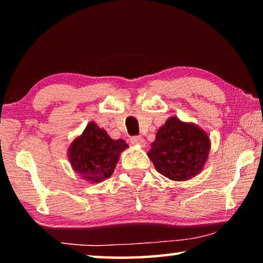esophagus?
Here are the masks:
<instances>
[{
  "mask_svg": "<svg viewBox=\"0 0 263 263\" xmlns=\"http://www.w3.org/2000/svg\"><path fill=\"white\" fill-rule=\"evenodd\" d=\"M130 141H131V144L132 145H137V146H141V147H144L145 146V140L142 139L141 137H132L131 139H130Z\"/></svg>",
  "mask_w": 263,
  "mask_h": 263,
  "instance_id": "34e87169",
  "label": "esophagus"
}]
</instances>
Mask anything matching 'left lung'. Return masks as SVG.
Returning <instances> with one entry per match:
<instances>
[{"label": "left lung", "mask_w": 263, "mask_h": 263, "mask_svg": "<svg viewBox=\"0 0 263 263\" xmlns=\"http://www.w3.org/2000/svg\"><path fill=\"white\" fill-rule=\"evenodd\" d=\"M210 149V137L202 127L173 116L158 130L147 154L160 174L186 181L203 171Z\"/></svg>", "instance_id": "left-lung-1"}]
</instances>
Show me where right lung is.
<instances>
[{
	"label": "right lung",
	"instance_id": "1",
	"mask_svg": "<svg viewBox=\"0 0 263 263\" xmlns=\"http://www.w3.org/2000/svg\"><path fill=\"white\" fill-rule=\"evenodd\" d=\"M127 147L123 139H112L104 128L90 122L70 142L68 160L81 179L89 183H100L112 175L121 153Z\"/></svg>",
	"mask_w": 263,
	"mask_h": 263
}]
</instances>
